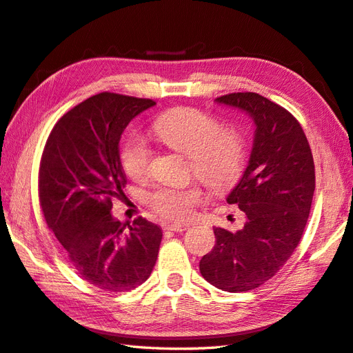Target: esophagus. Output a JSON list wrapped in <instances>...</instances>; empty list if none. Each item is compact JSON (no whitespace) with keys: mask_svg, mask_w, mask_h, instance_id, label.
<instances>
[{"mask_svg":"<svg viewBox=\"0 0 353 353\" xmlns=\"http://www.w3.org/2000/svg\"><path fill=\"white\" fill-rule=\"evenodd\" d=\"M188 223H163L162 228L165 231H174V232H182L188 230Z\"/></svg>","mask_w":353,"mask_h":353,"instance_id":"34e87169","label":"esophagus"}]
</instances>
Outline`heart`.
I'll return each instance as SVG.
<instances>
[{
	"instance_id": "1",
	"label": "heart",
	"mask_w": 353,
	"mask_h": 353,
	"mask_svg": "<svg viewBox=\"0 0 353 353\" xmlns=\"http://www.w3.org/2000/svg\"><path fill=\"white\" fill-rule=\"evenodd\" d=\"M151 131L167 147L188 156L192 172L211 190L231 188L243 172V137L237 130L222 128V123L208 113L190 107L174 108L157 117ZM121 159L123 170L133 181L148 177L151 151L139 137L127 141ZM200 202L202 190L196 183L162 186L148 199L151 208L170 220L188 219Z\"/></svg>"
}]
</instances>
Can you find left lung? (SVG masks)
Here are the masks:
<instances>
[{
    "label": "left lung",
    "instance_id": "left-lung-1",
    "mask_svg": "<svg viewBox=\"0 0 353 353\" xmlns=\"http://www.w3.org/2000/svg\"><path fill=\"white\" fill-rule=\"evenodd\" d=\"M216 102L241 110L255 125L250 162L226 197L246 222L237 232L214 228L216 245L199 268L212 286L246 292L274 277L299 246L315 190L314 157L299 121L279 103L251 92Z\"/></svg>",
    "mask_w": 353,
    "mask_h": 353
}]
</instances>
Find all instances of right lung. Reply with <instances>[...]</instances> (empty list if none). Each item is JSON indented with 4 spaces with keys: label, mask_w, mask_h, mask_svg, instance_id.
<instances>
[{
    "label": "right lung",
    "mask_w": 353,
    "mask_h": 353,
    "mask_svg": "<svg viewBox=\"0 0 353 353\" xmlns=\"http://www.w3.org/2000/svg\"><path fill=\"white\" fill-rule=\"evenodd\" d=\"M154 101L103 92L78 103L53 127L39 163V203L47 226L82 279L123 292L150 277L162 230L142 217L133 225L112 216L127 176L119 141L131 119Z\"/></svg>",
    "instance_id": "add662e5"
}]
</instances>
